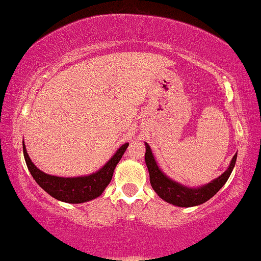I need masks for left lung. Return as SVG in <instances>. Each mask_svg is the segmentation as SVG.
I'll return each instance as SVG.
<instances>
[{
  "mask_svg": "<svg viewBox=\"0 0 261 261\" xmlns=\"http://www.w3.org/2000/svg\"><path fill=\"white\" fill-rule=\"evenodd\" d=\"M144 160H146L149 176H150V184L153 191L159 194L160 198L178 207H193L208 201L223 187L232 172L234 164H236L237 152L232 157L229 168L219 178L214 179V180L206 184V185L198 187V189H190V187L184 186L181 184L165 176L159 168V165H157L155 159H153L151 149L148 146V143H146Z\"/></svg>",
  "mask_w": 261,
  "mask_h": 261,
  "instance_id": "8db88e82",
  "label": "left lung"
}]
</instances>
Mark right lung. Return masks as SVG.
<instances>
[{
    "label": "right lung",
    "instance_id": "add662e5",
    "mask_svg": "<svg viewBox=\"0 0 261 261\" xmlns=\"http://www.w3.org/2000/svg\"><path fill=\"white\" fill-rule=\"evenodd\" d=\"M129 143H125L118 149L117 152L111 157V160L97 172L89 174V176L75 177V178H63L50 176L42 172L32 163L27 151V148L23 144L24 159L27 162L28 169L32 174L34 180L37 181L41 189H44L47 193L60 201L67 203H82L90 201L99 196L106 186L109 185L112 179L114 169L119 161L121 160L123 152Z\"/></svg>",
    "mask_w": 261,
    "mask_h": 261
}]
</instances>
